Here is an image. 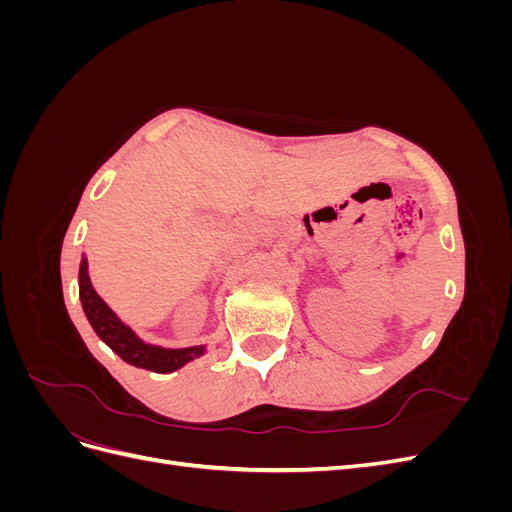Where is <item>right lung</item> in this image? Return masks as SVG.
<instances>
[{
	"label": "right lung",
	"mask_w": 512,
	"mask_h": 512,
	"mask_svg": "<svg viewBox=\"0 0 512 512\" xmlns=\"http://www.w3.org/2000/svg\"><path fill=\"white\" fill-rule=\"evenodd\" d=\"M79 297L83 303V312L91 324V329L102 342L111 348L123 361L156 371V374H170L185 363H190L198 356L205 354V346H190V348H162V346H151L145 344L141 337H138L128 324H123L117 314L108 307L100 294L91 286L89 271H87V258H81L79 267Z\"/></svg>",
	"instance_id": "right-lung-1"
}]
</instances>
